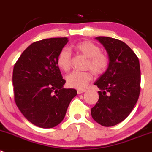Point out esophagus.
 Instances as JSON below:
<instances>
[{"mask_svg":"<svg viewBox=\"0 0 152 152\" xmlns=\"http://www.w3.org/2000/svg\"><path fill=\"white\" fill-rule=\"evenodd\" d=\"M77 94H81L86 92V89H77Z\"/></svg>","mask_w":152,"mask_h":152,"instance_id":"esophagus-1","label":"esophagus"}]
</instances>
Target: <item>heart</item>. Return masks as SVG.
<instances>
[{"mask_svg": "<svg viewBox=\"0 0 152 152\" xmlns=\"http://www.w3.org/2000/svg\"><path fill=\"white\" fill-rule=\"evenodd\" d=\"M74 48L87 58L86 69H90L96 75H101L108 66V57L97 45L90 41H82L74 45ZM71 53L68 49L60 50L57 59L58 67L64 72L71 69ZM92 79V74L89 71L73 72L66 77V83L70 87L82 89Z\"/></svg>", "mask_w": 152, "mask_h": 152, "instance_id": "1", "label": "heart"}]
</instances>
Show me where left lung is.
<instances>
[{
  "label": "left lung",
  "mask_w": 152,
  "mask_h": 152,
  "mask_svg": "<svg viewBox=\"0 0 152 152\" xmlns=\"http://www.w3.org/2000/svg\"><path fill=\"white\" fill-rule=\"evenodd\" d=\"M106 49L109 65L94 83L101 91L96 104L91 109L94 120L102 126L120 123L128 116L140 92V62L135 53L122 41L98 37Z\"/></svg>",
  "instance_id": "8db88e82"
}]
</instances>
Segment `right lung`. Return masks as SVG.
Listing matches in <instances>:
<instances>
[{
  "instance_id": "obj_1",
  "label": "right lung",
  "mask_w": 152,
  "mask_h": 152,
  "mask_svg": "<svg viewBox=\"0 0 152 152\" xmlns=\"http://www.w3.org/2000/svg\"><path fill=\"white\" fill-rule=\"evenodd\" d=\"M68 38H50L32 43L15 63L12 73L14 99L24 116L42 128L57 126L64 118L77 90L65 89L57 63Z\"/></svg>"
}]
</instances>
